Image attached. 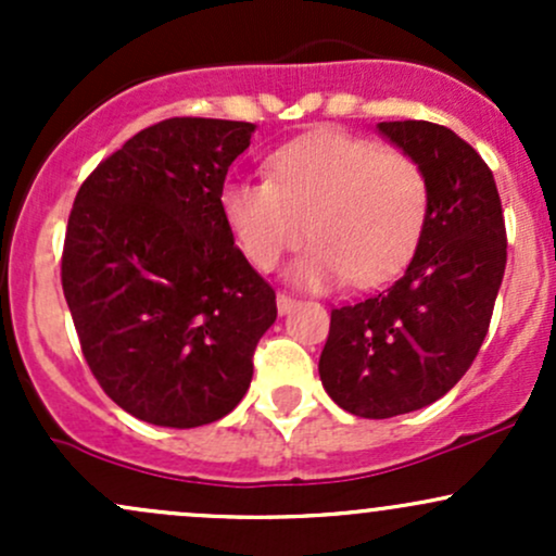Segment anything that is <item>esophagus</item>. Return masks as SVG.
Listing matches in <instances>:
<instances>
[{
  "mask_svg": "<svg viewBox=\"0 0 556 556\" xmlns=\"http://www.w3.org/2000/svg\"><path fill=\"white\" fill-rule=\"evenodd\" d=\"M295 305H298V300L292 298V295H287V292H279V295H277V311L282 316L290 314V311L295 308Z\"/></svg>",
  "mask_w": 556,
  "mask_h": 556,
  "instance_id": "1",
  "label": "esophagus"
}]
</instances>
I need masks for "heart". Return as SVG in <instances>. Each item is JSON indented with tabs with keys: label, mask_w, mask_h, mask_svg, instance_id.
I'll return each instance as SVG.
<instances>
[{
	"label": "heart",
	"mask_w": 556,
	"mask_h": 556,
	"mask_svg": "<svg viewBox=\"0 0 556 556\" xmlns=\"http://www.w3.org/2000/svg\"><path fill=\"white\" fill-rule=\"evenodd\" d=\"M271 180H229L219 203L242 256L274 271L305 238L292 279L327 290L374 287L402 271L424 232L429 188L410 156L342 130H316L269 159Z\"/></svg>",
	"instance_id": "1"
}]
</instances>
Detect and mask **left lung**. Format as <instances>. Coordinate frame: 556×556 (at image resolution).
<instances>
[{
    "label": "left lung",
    "mask_w": 556,
    "mask_h": 556,
    "mask_svg": "<svg viewBox=\"0 0 556 556\" xmlns=\"http://www.w3.org/2000/svg\"><path fill=\"white\" fill-rule=\"evenodd\" d=\"M376 127L424 172V232L397 282L331 311L318 374L342 410L392 418L444 397L476 361L507 264V232L494 175L473 146L424 119Z\"/></svg>",
    "instance_id": "8db88e82"
}]
</instances>
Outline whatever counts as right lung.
<instances>
[{"instance_id":"right-lung-1","label":"right lung","mask_w":556,"mask_h":556,"mask_svg":"<svg viewBox=\"0 0 556 556\" xmlns=\"http://www.w3.org/2000/svg\"><path fill=\"white\" fill-rule=\"evenodd\" d=\"M256 125L172 117L80 185L62 290L88 368L125 413L195 429L245 397L277 295L235 245L222 188Z\"/></svg>"}]
</instances>
